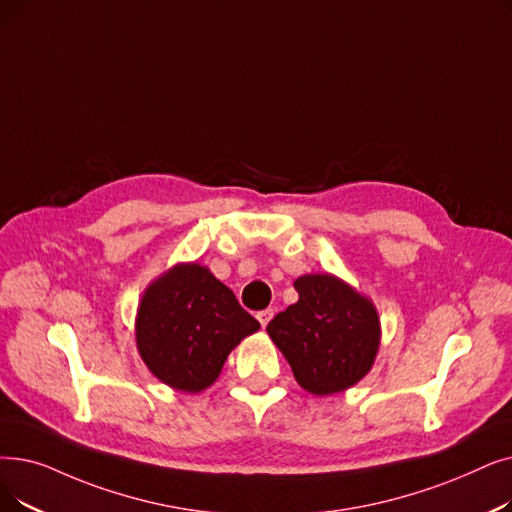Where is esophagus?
Masks as SVG:
<instances>
[{"label": "esophagus", "instance_id": "esophagus-1", "mask_svg": "<svg viewBox=\"0 0 512 512\" xmlns=\"http://www.w3.org/2000/svg\"><path fill=\"white\" fill-rule=\"evenodd\" d=\"M274 318V309H261V311H257V320H259V324L265 328L268 326V322Z\"/></svg>", "mask_w": 512, "mask_h": 512}]
</instances>
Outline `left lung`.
<instances>
[{"instance_id":"obj_1","label":"left lung","mask_w":512,"mask_h":512,"mask_svg":"<svg viewBox=\"0 0 512 512\" xmlns=\"http://www.w3.org/2000/svg\"><path fill=\"white\" fill-rule=\"evenodd\" d=\"M299 301L268 324V335L314 395L353 387L372 368L381 341L374 305L330 274L295 280Z\"/></svg>"}]
</instances>
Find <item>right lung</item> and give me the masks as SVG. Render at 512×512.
Returning a JSON list of instances; mask_svg holds the SVG:
<instances>
[{
    "instance_id": "obj_1",
    "label": "right lung",
    "mask_w": 512,
    "mask_h": 512,
    "mask_svg": "<svg viewBox=\"0 0 512 512\" xmlns=\"http://www.w3.org/2000/svg\"><path fill=\"white\" fill-rule=\"evenodd\" d=\"M257 328L226 284L203 265L182 263L148 286L136 341L159 381L196 393L217 379L230 351Z\"/></svg>"
}]
</instances>
